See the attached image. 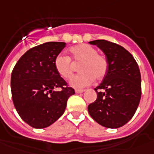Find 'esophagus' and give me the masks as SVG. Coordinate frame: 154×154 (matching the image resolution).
<instances>
[{
    "instance_id": "1",
    "label": "esophagus",
    "mask_w": 154,
    "mask_h": 154,
    "mask_svg": "<svg viewBox=\"0 0 154 154\" xmlns=\"http://www.w3.org/2000/svg\"><path fill=\"white\" fill-rule=\"evenodd\" d=\"M84 91H85V90H79V89H76V90H75V92H76V93H83Z\"/></svg>"
}]
</instances>
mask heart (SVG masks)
I'll return each mask as SVG.
<instances>
[{"label":"heart","mask_w":154,"mask_h":154,"mask_svg":"<svg viewBox=\"0 0 154 154\" xmlns=\"http://www.w3.org/2000/svg\"><path fill=\"white\" fill-rule=\"evenodd\" d=\"M75 63H79L78 75L70 79L71 86L81 89L91 85L95 79H102L108 70L107 58L102 54L97 53L95 47L89 44H79L69 49V57L59 54L54 59V67L61 77L69 79L74 71Z\"/></svg>","instance_id":"b5f03b06"}]
</instances>
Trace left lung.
<instances>
[{"label": "left lung", "mask_w": 154, "mask_h": 154, "mask_svg": "<svg viewBox=\"0 0 154 154\" xmlns=\"http://www.w3.org/2000/svg\"><path fill=\"white\" fill-rule=\"evenodd\" d=\"M103 51L108 70L95 88L97 98L88 106V111L97 123L118 128L128 123L139 105L142 85L139 67L127 49L106 40L90 42Z\"/></svg>", "instance_id": "8db88e82"}]
</instances>
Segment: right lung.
<instances>
[{"instance_id": "right-lung-1", "label": "right lung", "mask_w": 154, "mask_h": 154, "mask_svg": "<svg viewBox=\"0 0 154 154\" xmlns=\"http://www.w3.org/2000/svg\"><path fill=\"white\" fill-rule=\"evenodd\" d=\"M65 46L63 42H48L33 47L12 69V101L21 118L32 128H44L55 122L75 93L54 67L55 58ZM55 88L61 91H55Z\"/></svg>"}]
</instances>
